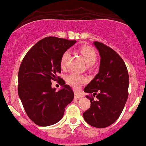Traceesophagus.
<instances>
[{"label": "esophagus", "mask_w": 146, "mask_h": 146, "mask_svg": "<svg viewBox=\"0 0 146 146\" xmlns=\"http://www.w3.org/2000/svg\"><path fill=\"white\" fill-rule=\"evenodd\" d=\"M83 94L79 93V92H75V93H74V98H75L80 99V98H83Z\"/></svg>", "instance_id": "1"}]
</instances>
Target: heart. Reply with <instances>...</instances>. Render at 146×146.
<instances>
[{
	"label": "heart",
	"mask_w": 146,
	"mask_h": 146,
	"mask_svg": "<svg viewBox=\"0 0 146 146\" xmlns=\"http://www.w3.org/2000/svg\"><path fill=\"white\" fill-rule=\"evenodd\" d=\"M80 52L83 56V59L85 60V63H87V66H92L95 63L97 59V54L96 51L92 48L90 46H83L80 48ZM70 56V50H66L62 54L61 58V66L62 68H64L66 65L67 60ZM67 80L72 86H73L74 88H78L82 84L85 83L86 78L85 76L79 75L76 73H72L70 75H68L67 77Z\"/></svg>",
	"instance_id": "b5f03b06"
}]
</instances>
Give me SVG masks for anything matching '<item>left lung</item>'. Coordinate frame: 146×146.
Listing matches in <instances>:
<instances>
[{
  "label": "left lung",
  "mask_w": 146,
  "mask_h": 146,
  "mask_svg": "<svg viewBox=\"0 0 146 146\" xmlns=\"http://www.w3.org/2000/svg\"><path fill=\"white\" fill-rule=\"evenodd\" d=\"M94 45L98 50L100 63L98 73L84 89L96 98L90 99V109L84 112L85 121L96 128H106L119 117L127 100L129 76L121 56L111 48L99 42Z\"/></svg>",
  "instance_id": "obj_1"
}]
</instances>
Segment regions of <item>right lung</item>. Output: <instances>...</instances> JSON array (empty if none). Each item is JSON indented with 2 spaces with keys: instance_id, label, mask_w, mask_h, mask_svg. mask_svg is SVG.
Masks as SVG:
<instances>
[{
  "instance_id": "right-lung-1",
  "label": "right lung",
  "mask_w": 146,
  "mask_h": 146,
  "mask_svg": "<svg viewBox=\"0 0 146 146\" xmlns=\"http://www.w3.org/2000/svg\"><path fill=\"white\" fill-rule=\"evenodd\" d=\"M76 41L47 37L27 53L18 72V96L27 115L40 126L53 125L62 119L65 109L73 100L72 89L60 80L59 91L52 87L61 73L62 54Z\"/></svg>"
}]
</instances>
